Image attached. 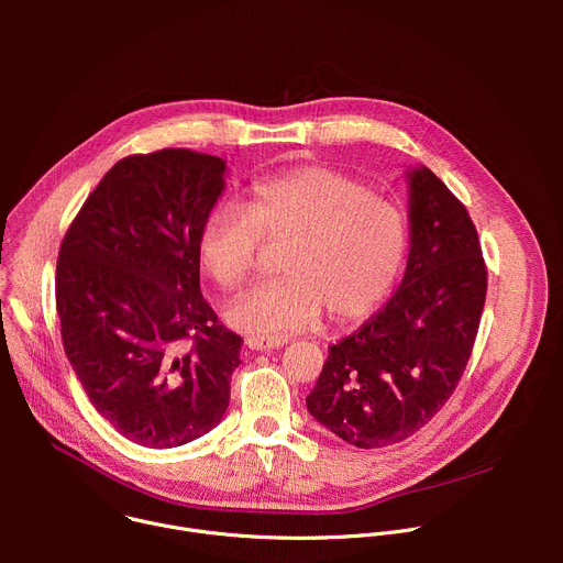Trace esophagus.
<instances>
[{
  "instance_id": "1",
  "label": "esophagus",
  "mask_w": 563,
  "mask_h": 563,
  "mask_svg": "<svg viewBox=\"0 0 563 563\" xmlns=\"http://www.w3.org/2000/svg\"><path fill=\"white\" fill-rule=\"evenodd\" d=\"M287 343V339L283 336H247L245 339V345L250 350H276V347H283Z\"/></svg>"
}]
</instances>
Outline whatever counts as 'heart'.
Masks as SVG:
<instances>
[{
    "mask_svg": "<svg viewBox=\"0 0 563 563\" xmlns=\"http://www.w3.org/2000/svg\"><path fill=\"white\" fill-rule=\"evenodd\" d=\"M267 245L287 243L276 283L233 300L229 323L254 334H287L316 323L367 316L404 269L410 227L398 202L330 167L261 178L245 209L216 207L198 233L205 272L227 291L247 285Z\"/></svg>",
    "mask_w": 563,
    "mask_h": 563,
    "instance_id": "1",
    "label": "heart"
}]
</instances>
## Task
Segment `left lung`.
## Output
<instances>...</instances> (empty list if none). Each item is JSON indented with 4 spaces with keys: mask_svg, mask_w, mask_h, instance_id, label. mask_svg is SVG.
<instances>
[{
    "mask_svg": "<svg viewBox=\"0 0 563 563\" xmlns=\"http://www.w3.org/2000/svg\"><path fill=\"white\" fill-rule=\"evenodd\" d=\"M412 245L404 283L330 347L309 415L356 448L406 441L448 404L470 361L488 267L465 205L430 169L410 174Z\"/></svg>",
    "mask_w": 563,
    "mask_h": 563,
    "instance_id": "1",
    "label": "left lung"
}]
</instances>
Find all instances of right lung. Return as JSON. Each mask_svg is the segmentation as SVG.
<instances>
[{
    "mask_svg": "<svg viewBox=\"0 0 563 563\" xmlns=\"http://www.w3.org/2000/svg\"><path fill=\"white\" fill-rule=\"evenodd\" d=\"M224 163L133 153L85 200L59 245L55 307L68 363L129 441L178 448L220 423L240 339L200 291L198 233Z\"/></svg>",
    "mask_w": 563,
    "mask_h": 563,
    "instance_id": "add662e5",
    "label": "right lung"
}]
</instances>
